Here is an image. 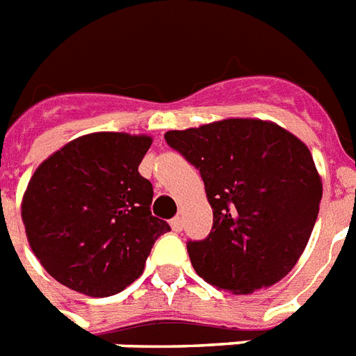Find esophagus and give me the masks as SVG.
<instances>
[{
    "mask_svg": "<svg viewBox=\"0 0 356 356\" xmlns=\"http://www.w3.org/2000/svg\"><path fill=\"white\" fill-rule=\"evenodd\" d=\"M170 223H172V229L175 233H181V231H183V218L175 216Z\"/></svg>",
    "mask_w": 356,
    "mask_h": 356,
    "instance_id": "34e87169",
    "label": "esophagus"
}]
</instances>
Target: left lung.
<instances>
[{"instance_id": "8db88e82", "label": "left lung", "mask_w": 356, "mask_h": 356, "mask_svg": "<svg viewBox=\"0 0 356 356\" xmlns=\"http://www.w3.org/2000/svg\"><path fill=\"white\" fill-rule=\"evenodd\" d=\"M164 138L200 170L212 207L209 236L186 242L195 273L233 293L281 281L320 212L321 179L309 147L275 123L248 118L168 131Z\"/></svg>"}]
</instances>
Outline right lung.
<instances>
[{
    "mask_svg": "<svg viewBox=\"0 0 356 356\" xmlns=\"http://www.w3.org/2000/svg\"><path fill=\"white\" fill-rule=\"evenodd\" d=\"M149 145L144 134H85L36 168L22 220L33 253L60 284L107 298L144 271L170 231L151 214L153 186L138 172Z\"/></svg>",
    "mask_w": 356,
    "mask_h": 356,
    "instance_id": "right-lung-1",
    "label": "right lung"
}]
</instances>
